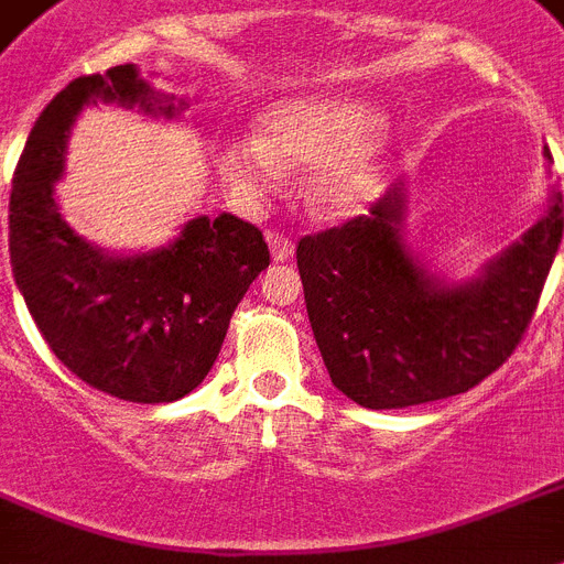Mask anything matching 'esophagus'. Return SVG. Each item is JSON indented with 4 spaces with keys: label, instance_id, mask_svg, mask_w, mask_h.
Returning a JSON list of instances; mask_svg holds the SVG:
<instances>
[{
    "label": "esophagus",
    "instance_id": "34e87169",
    "mask_svg": "<svg viewBox=\"0 0 564 564\" xmlns=\"http://www.w3.org/2000/svg\"><path fill=\"white\" fill-rule=\"evenodd\" d=\"M268 248H271L273 262H291L293 259V241L282 232H268Z\"/></svg>",
    "mask_w": 564,
    "mask_h": 564
}]
</instances>
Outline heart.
<instances>
[{"instance_id": "heart-1", "label": "heart", "mask_w": 564, "mask_h": 564, "mask_svg": "<svg viewBox=\"0 0 564 564\" xmlns=\"http://www.w3.org/2000/svg\"><path fill=\"white\" fill-rule=\"evenodd\" d=\"M386 115L360 97H293L271 106L259 134L218 138L213 161L227 187L256 202L282 170L308 166L305 202L319 216H348L371 198L383 172Z\"/></svg>"}]
</instances>
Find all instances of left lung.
<instances>
[{"mask_svg": "<svg viewBox=\"0 0 564 564\" xmlns=\"http://www.w3.org/2000/svg\"><path fill=\"white\" fill-rule=\"evenodd\" d=\"M544 158L553 161L551 149ZM406 189L369 216L305 236L296 268L314 339L339 392L366 409H406L469 392L513 355L560 250L562 193L476 279L446 285L406 245Z\"/></svg>", "mask_w": 564, "mask_h": 564, "instance_id": "1", "label": "left lung"}]
</instances>
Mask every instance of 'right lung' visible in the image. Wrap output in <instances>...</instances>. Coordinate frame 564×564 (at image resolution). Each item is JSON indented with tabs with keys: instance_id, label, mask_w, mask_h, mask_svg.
<instances>
[{
	"instance_id": "1",
	"label": "right lung",
	"mask_w": 564,
	"mask_h": 564,
	"mask_svg": "<svg viewBox=\"0 0 564 564\" xmlns=\"http://www.w3.org/2000/svg\"><path fill=\"white\" fill-rule=\"evenodd\" d=\"M172 118L187 104L152 91L132 63L77 77L28 134L11 189V268L36 328L83 383L132 403H172L202 383L250 282L271 264L262 230L221 213L166 248L111 256L68 227L54 198L65 143L88 104Z\"/></svg>"
}]
</instances>
